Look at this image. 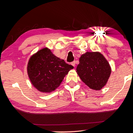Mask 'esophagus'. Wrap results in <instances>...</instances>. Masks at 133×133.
Wrapping results in <instances>:
<instances>
[{"label": "esophagus", "mask_w": 133, "mask_h": 133, "mask_svg": "<svg viewBox=\"0 0 133 133\" xmlns=\"http://www.w3.org/2000/svg\"><path fill=\"white\" fill-rule=\"evenodd\" d=\"M71 64L72 66H73L75 67V66H76V62H75V61H74V62H71Z\"/></svg>", "instance_id": "obj_1"}]
</instances>
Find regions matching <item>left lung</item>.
Returning a JSON list of instances; mask_svg holds the SVG:
<instances>
[{"instance_id":"obj_1","label":"left lung","mask_w":133,"mask_h":133,"mask_svg":"<svg viewBox=\"0 0 133 133\" xmlns=\"http://www.w3.org/2000/svg\"><path fill=\"white\" fill-rule=\"evenodd\" d=\"M77 73L90 88L100 90L106 84L111 74V67L99 52H86L79 58Z\"/></svg>"}]
</instances>
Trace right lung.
<instances>
[{"instance_id": "right-lung-1", "label": "right lung", "mask_w": 133, "mask_h": 133, "mask_svg": "<svg viewBox=\"0 0 133 133\" xmlns=\"http://www.w3.org/2000/svg\"><path fill=\"white\" fill-rule=\"evenodd\" d=\"M73 66L56 57L48 48L33 55L29 60L28 73L34 87L43 93H50L59 86Z\"/></svg>"}]
</instances>
